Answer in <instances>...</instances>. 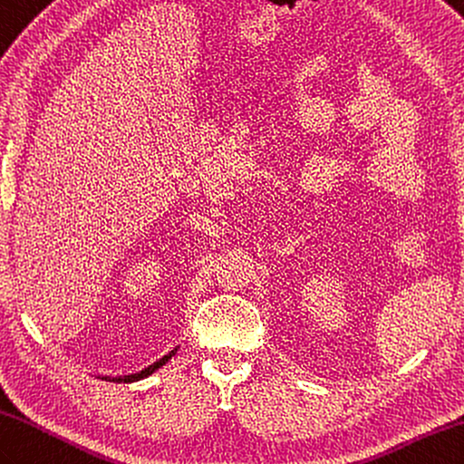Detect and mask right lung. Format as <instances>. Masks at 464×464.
Listing matches in <instances>:
<instances>
[{
	"label": "right lung",
	"mask_w": 464,
	"mask_h": 464,
	"mask_svg": "<svg viewBox=\"0 0 464 464\" xmlns=\"http://www.w3.org/2000/svg\"><path fill=\"white\" fill-rule=\"evenodd\" d=\"M169 357H170V355H167V357H162V359H160V362H157V363H154V365L147 367V369H145V372H140V373H137V375H129V377H122V379L119 377V381H132V379H139V377H142V375H149V373H152V372H154V369H159L160 365H164V363H167V362H169Z\"/></svg>",
	"instance_id": "obj_1"
}]
</instances>
